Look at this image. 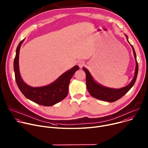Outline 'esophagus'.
<instances>
[{"label": "esophagus", "mask_w": 148, "mask_h": 148, "mask_svg": "<svg viewBox=\"0 0 148 148\" xmlns=\"http://www.w3.org/2000/svg\"><path fill=\"white\" fill-rule=\"evenodd\" d=\"M77 65L80 68H82L83 66V65H84V62L82 61H80L77 62Z\"/></svg>", "instance_id": "1"}]
</instances>
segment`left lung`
Segmentation results:
<instances>
[{
    "mask_svg": "<svg viewBox=\"0 0 148 148\" xmlns=\"http://www.w3.org/2000/svg\"><path fill=\"white\" fill-rule=\"evenodd\" d=\"M125 36L127 38V41L128 42V43L130 44L131 47L132 48L134 58L135 60V62H136L135 75H134V78L132 79V80H131V82L129 84L120 88H114L106 87L97 83L93 79L90 72L88 71L86 68L83 67V70L86 73L87 89L92 97L97 99L107 101L109 103L114 102L120 99V98H121L123 96H124L132 87L134 83H135L137 75H138V64L136 61V55L133 46L130 44V42L128 41V36L126 34H125Z\"/></svg>",
    "mask_w": 148,
    "mask_h": 148,
    "instance_id": "8db88e82",
    "label": "left lung"
}]
</instances>
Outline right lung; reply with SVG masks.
Returning a JSON list of instances; mask_svg holds the SVG:
<instances>
[{"label": "right lung", "instance_id": "obj_1", "mask_svg": "<svg viewBox=\"0 0 148 148\" xmlns=\"http://www.w3.org/2000/svg\"><path fill=\"white\" fill-rule=\"evenodd\" d=\"M24 41V39L17 47L13 64L15 79L20 90L29 100L44 106H51L64 100L68 93L70 80L79 67L77 65L74 66L47 86L35 87L29 86L22 79L19 69V52Z\"/></svg>", "mask_w": 148, "mask_h": 148}]
</instances>
